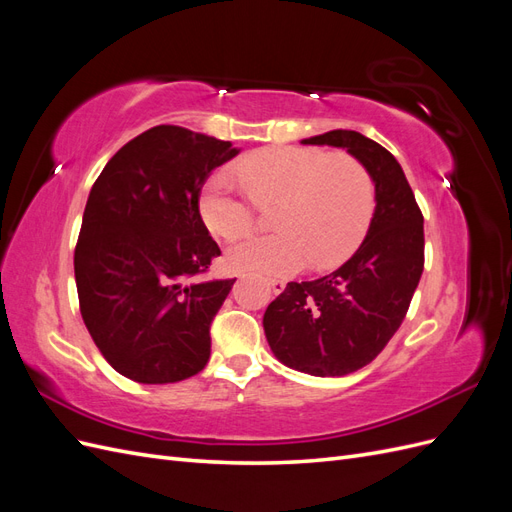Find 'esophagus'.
Wrapping results in <instances>:
<instances>
[{"label":"esophagus","instance_id":"esophagus-1","mask_svg":"<svg viewBox=\"0 0 512 512\" xmlns=\"http://www.w3.org/2000/svg\"><path fill=\"white\" fill-rule=\"evenodd\" d=\"M269 286H271V290H273L275 294H280V292L286 288V282H284V280H275V277H271Z\"/></svg>","mask_w":512,"mask_h":512}]
</instances>
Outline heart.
Wrapping results in <instances>:
<instances>
[{
    "instance_id": "b5f03b06",
    "label": "heart",
    "mask_w": 512,
    "mask_h": 512,
    "mask_svg": "<svg viewBox=\"0 0 512 512\" xmlns=\"http://www.w3.org/2000/svg\"><path fill=\"white\" fill-rule=\"evenodd\" d=\"M232 173L211 175L200 192V215L211 232L235 241L258 222V207L280 200L273 224L228 252L237 271L290 273L344 262L367 235L376 211L369 170L348 153L314 147H269L245 156Z\"/></svg>"
}]
</instances>
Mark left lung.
I'll list each match as a JSON object with an SVG mask.
<instances>
[{
  "label": "left lung",
  "mask_w": 512,
  "mask_h": 512,
  "mask_svg": "<svg viewBox=\"0 0 512 512\" xmlns=\"http://www.w3.org/2000/svg\"><path fill=\"white\" fill-rule=\"evenodd\" d=\"M303 145L342 147L376 185L367 237L337 271L288 282L262 318L284 365L312 376H346L365 367L404 322L425 267L423 213L391 151L354 130H331Z\"/></svg>",
  "instance_id": "obj_1"
}]
</instances>
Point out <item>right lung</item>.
Masks as SVG:
<instances>
[{
  "label": "right lung",
  "mask_w": 512,
  "mask_h": 512,
  "mask_svg": "<svg viewBox=\"0 0 512 512\" xmlns=\"http://www.w3.org/2000/svg\"><path fill=\"white\" fill-rule=\"evenodd\" d=\"M228 141L156 126L108 160L89 192L74 250L85 327L115 371L134 382L196 376L211 322L235 280H198L220 247L200 218V190L235 158Z\"/></svg>",
  "instance_id": "add662e5"
}]
</instances>
